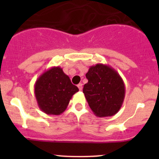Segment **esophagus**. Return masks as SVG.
<instances>
[{"label":"esophagus","instance_id":"esophagus-1","mask_svg":"<svg viewBox=\"0 0 159 159\" xmlns=\"http://www.w3.org/2000/svg\"><path fill=\"white\" fill-rule=\"evenodd\" d=\"M82 84L81 83H79L78 84V89H79V90H82V89H83V87H82Z\"/></svg>","mask_w":159,"mask_h":159}]
</instances>
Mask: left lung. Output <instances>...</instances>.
Returning a JSON list of instances; mask_svg holds the SVG:
<instances>
[{"mask_svg": "<svg viewBox=\"0 0 159 159\" xmlns=\"http://www.w3.org/2000/svg\"><path fill=\"white\" fill-rule=\"evenodd\" d=\"M88 82L83 93L91 110L98 117L116 114L123 105L125 88L123 80L112 67L102 63L91 66L86 74Z\"/></svg>", "mask_w": 159, "mask_h": 159, "instance_id": "obj_1", "label": "left lung"}]
</instances>
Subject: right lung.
<instances>
[{"mask_svg": "<svg viewBox=\"0 0 159 159\" xmlns=\"http://www.w3.org/2000/svg\"><path fill=\"white\" fill-rule=\"evenodd\" d=\"M78 90L60 66L52 67L43 72L34 85L38 106L48 115L64 112L72 96Z\"/></svg>", "mask_w": 159, "mask_h": 159, "instance_id": "right-lung-1", "label": "right lung"}]
</instances>
